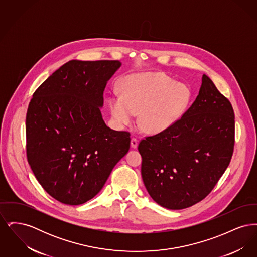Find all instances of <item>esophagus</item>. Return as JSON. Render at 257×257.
Wrapping results in <instances>:
<instances>
[{"mask_svg": "<svg viewBox=\"0 0 257 257\" xmlns=\"http://www.w3.org/2000/svg\"><path fill=\"white\" fill-rule=\"evenodd\" d=\"M138 144H139V141L136 138H132L131 139V147L132 148H137L138 147Z\"/></svg>", "mask_w": 257, "mask_h": 257, "instance_id": "obj_1", "label": "esophagus"}]
</instances>
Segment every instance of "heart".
Instances as JSON below:
<instances>
[{
	"mask_svg": "<svg viewBox=\"0 0 257 257\" xmlns=\"http://www.w3.org/2000/svg\"><path fill=\"white\" fill-rule=\"evenodd\" d=\"M190 100L189 89L164 74L131 75L123 82L122 95L110 97V112L120 125L134 122L139 114L140 127L158 134L171 127L181 116Z\"/></svg>",
	"mask_w": 257,
	"mask_h": 257,
	"instance_id": "obj_1",
	"label": "heart"
}]
</instances>
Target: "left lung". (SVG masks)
Wrapping results in <instances>:
<instances>
[{"mask_svg": "<svg viewBox=\"0 0 257 257\" xmlns=\"http://www.w3.org/2000/svg\"><path fill=\"white\" fill-rule=\"evenodd\" d=\"M234 118L229 100L203 74L198 95L181 118L139 144L143 180L156 203L180 210L210 194L232 157Z\"/></svg>", "mask_w": 257, "mask_h": 257, "instance_id": "obj_1", "label": "left lung"}]
</instances>
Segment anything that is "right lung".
Returning a JSON list of instances; mask_svg holds the SVG:
<instances>
[{
	"instance_id": "add662e5",
	"label": "right lung",
	"mask_w": 257,
	"mask_h": 257,
	"mask_svg": "<svg viewBox=\"0 0 257 257\" xmlns=\"http://www.w3.org/2000/svg\"><path fill=\"white\" fill-rule=\"evenodd\" d=\"M119 61H68L38 86L26 116L27 158L50 196L80 205L101 191L130 148L103 120V93Z\"/></svg>"
}]
</instances>
